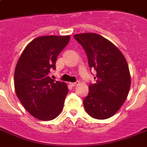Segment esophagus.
Returning a JSON list of instances; mask_svg holds the SVG:
<instances>
[{"instance_id": "1", "label": "esophagus", "mask_w": 147, "mask_h": 147, "mask_svg": "<svg viewBox=\"0 0 147 147\" xmlns=\"http://www.w3.org/2000/svg\"><path fill=\"white\" fill-rule=\"evenodd\" d=\"M79 83V82L78 81H76V82H70V85H71V86H72V87H74V86H76Z\"/></svg>"}]
</instances>
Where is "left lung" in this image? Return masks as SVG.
<instances>
[{
    "mask_svg": "<svg viewBox=\"0 0 147 147\" xmlns=\"http://www.w3.org/2000/svg\"><path fill=\"white\" fill-rule=\"evenodd\" d=\"M74 38L86 51L88 65L96 71V82L88 86L83 99L86 113L105 119L123 106L130 88V74L125 57L111 41L95 33L78 34Z\"/></svg>",
    "mask_w": 147,
    "mask_h": 147,
    "instance_id": "8db88e82",
    "label": "left lung"
}]
</instances>
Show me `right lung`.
<instances>
[{
  "label": "right lung",
  "instance_id": "right-lung-1",
  "mask_svg": "<svg viewBox=\"0 0 147 147\" xmlns=\"http://www.w3.org/2000/svg\"><path fill=\"white\" fill-rule=\"evenodd\" d=\"M70 36H41L27 45L17 63L14 88L24 109L35 118L51 120L62 110L69 89L64 82L50 78L57 58Z\"/></svg>",
  "mask_w": 147,
  "mask_h": 147
}]
</instances>
